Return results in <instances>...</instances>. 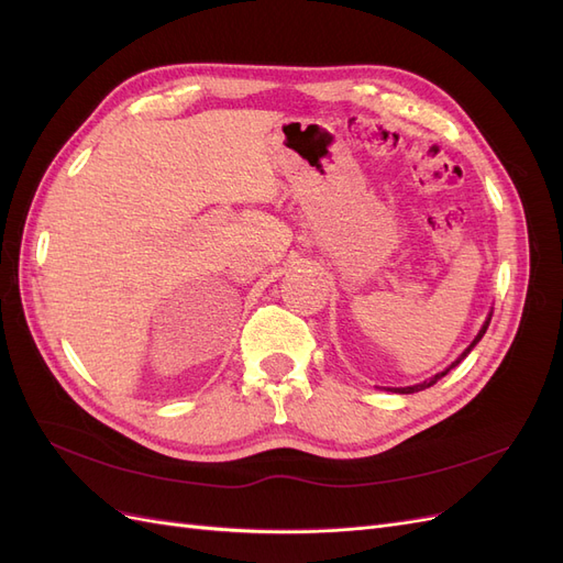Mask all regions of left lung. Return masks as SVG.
Wrapping results in <instances>:
<instances>
[{"label": "left lung", "mask_w": 563, "mask_h": 563, "mask_svg": "<svg viewBox=\"0 0 563 563\" xmlns=\"http://www.w3.org/2000/svg\"><path fill=\"white\" fill-rule=\"evenodd\" d=\"M488 323H490V314H488L486 323H484V327H482L479 335H476V338L472 340V345H470V347H467V350H465L463 354H460V356H457V360H455V362H453V364H451V366H449L446 371H441V373H437V376H434V378H430V380H424V383H418V385H411V387H397L395 391H399V395H413V391H420V389H428V387H432V385H434L437 380H441V378H444V376H446V373H449L451 368H455V366H457L460 362H463V360H465V356H467V354L472 352V347H474L476 343H479V340H482V335H484V333H486V329H488Z\"/></svg>", "instance_id": "obj_1"}]
</instances>
